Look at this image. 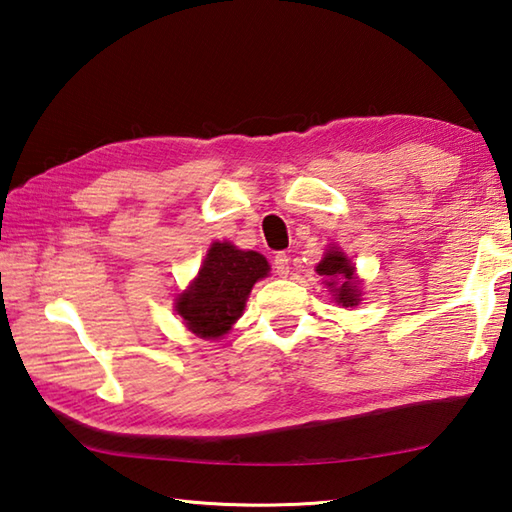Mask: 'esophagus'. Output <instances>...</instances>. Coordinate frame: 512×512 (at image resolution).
<instances>
[{"label": "esophagus", "instance_id": "1", "mask_svg": "<svg viewBox=\"0 0 512 512\" xmlns=\"http://www.w3.org/2000/svg\"><path fill=\"white\" fill-rule=\"evenodd\" d=\"M274 269H276V276L285 278L289 274V256L285 252H278L274 256Z\"/></svg>", "mask_w": 512, "mask_h": 512}]
</instances>
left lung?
<instances>
[{
  "instance_id": "1",
  "label": "left lung",
  "mask_w": 512,
  "mask_h": 512,
  "mask_svg": "<svg viewBox=\"0 0 512 512\" xmlns=\"http://www.w3.org/2000/svg\"><path fill=\"white\" fill-rule=\"evenodd\" d=\"M318 276H322V283H325L331 294L336 296V302L342 307H356L360 302V280L356 276V267L351 265V260L340 252L338 247H331L325 252V258L320 260Z\"/></svg>"
}]
</instances>
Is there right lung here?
Masks as SVG:
<instances>
[{"label":"right lung","instance_id":"1","mask_svg":"<svg viewBox=\"0 0 512 512\" xmlns=\"http://www.w3.org/2000/svg\"><path fill=\"white\" fill-rule=\"evenodd\" d=\"M267 274L263 254L243 252L232 243H212L198 276L176 298V311L198 338H221L241 318L249 291Z\"/></svg>","mask_w":512,"mask_h":512}]
</instances>
